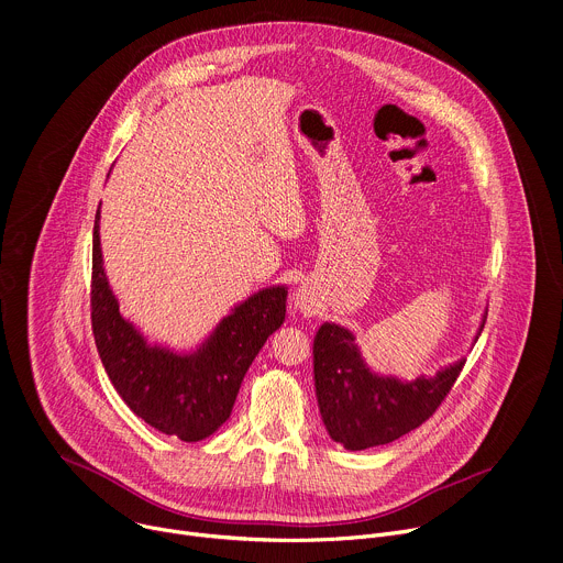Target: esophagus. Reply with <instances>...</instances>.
I'll use <instances>...</instances> for the list:
<instances>
[{
  "mask_svg": "<svg viewBox=\"0 0 563 563\" xmlns=\"http://www.w3.org/2000/svg\"><path fill=\"white\" fill-rule=\"evenodd\" d=\"M294 305H296V309L302 311V313H313V311H316V298H313V294H311L305 285L296 289V294H294Z\"/></svg>",
  "mask_w": 563,
  "mask_h": 563,
  "instance_id": "esophagus-1",
  "label": "esophagus"
}]
</instances>
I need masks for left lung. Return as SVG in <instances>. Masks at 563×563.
I'll list each match as a JSON object with an SVG mask.
<instances>
[{"instance_id": "obj_1", "label": "left lung", "mask_w": 563, "mask_h": 563, "mask_svg": "<svg viewBox=\"0 0 563 563\" xmlns=\"http://www.w3.org/2000/svg\"><path fill=\"white\" fill-rule=\"evenodd\" d=\"M486 316L474 341L486 325ZM465 358L434 376L400 380L367 367L354 334L323 323L313 339V385L320 417L330 437L345 450H365L396 441L428 421L459 378Z\"/></svg>"}]
</instances>
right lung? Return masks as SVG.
<instances>
[{
  "mask_svg": "<svg viewBox=\"0 0 563 563\" xmlns=\"http://www.w3.org/2000/svg\"><path fill=\"white\" fill-rule=\"evenodd\" d=\"M287 287L256 291L227 313L194 352L151 345L120 313L100 247V207L93 224L91 323L102 365L129 410L157 432L194 443L231 415L235 396L265 341L283 325Z\"/></svg>",
  "mask_w": 563,
  "mask_h": 563,
  "instance_id": "add662e5",
  "label": "right lung"
}]
</instances>
